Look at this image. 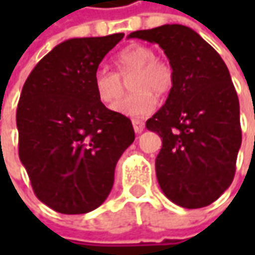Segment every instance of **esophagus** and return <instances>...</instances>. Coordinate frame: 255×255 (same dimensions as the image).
Here are the masks:
<instances>
[{"label":"esophagus","instance_id":"34e87169","mask_svg":"<svg viewBox=\"0 0 255 255\" xmlns=\"http://www.w3.org/2000/svg\"><path fill=\"white\" fill-rule=\"evenodd\" d=\"M133 129H134V132L136 133H142L143 129H144V123L142 121H137V119H134L133 121Z\"/></svg>","mask_w":255,"mask_h":255}]
</instances>
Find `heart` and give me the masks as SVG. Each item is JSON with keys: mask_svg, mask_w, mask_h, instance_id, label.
<instances>
[{"mask_svg": "<svg viewBox=\"0 0 255 255\" xmlns=\"http://www.w3.org/2000/svg\"><path fill=\"white\" fill-rule=\"evenodd\" d=\"M118 72L108 68H98L93 75V89L98 99L105 105H112L122 96L125 81L132 79L129 96L113 105V111L129 118H144L157 108V95H166L173 88V69L166 61L156 58L152 48L133 44L125 48L115 58Z\"/></svg>", "mask_w": 255, "mask_h": 255, "instance_id": "b5f03b06", "label": "heart"}]
</instances>
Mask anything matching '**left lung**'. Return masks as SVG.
Listing matches in <instances>:
<instances>
[{
	"label": "left lung",
	"mask_w": 255,
	"mask_h": 255,
	"mask_svg": "<svg viewBox=\"0 0 255 255\" xmlns=\"http://www.w3.org/2000/svg\"><path fill=\"white\" fill-rule=\"evenodd\" d=\"M169 58L173 88L146 122L162 137L156 176L164 196L200 209L229 189L241 146L240 103L224 61L196 31L179 24L134 31Z\"/></svg>",
	"instance_id": "1"
}]
</instances>
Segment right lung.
Returning <instances> with one entry per match:
<instances>
[{
    "instance_id": "obj_1",
    "label": "right lung",
    "mask_w": 255,
    "mask_h": 255,
    "mask_svg": "<svg viewBox=\"0 0 255 255\" xmlns=\"http://www.w3.org/2000/svg\"><path fill=\"white\" fill-rule=\"evenodd\" d=\"M123 36L64 41L25 81L16 109L19 159L35 196L58 213L98 209L134 140L130 119L109 111L93 89L98 66Z\"/></svg>"
}]
</instances>
